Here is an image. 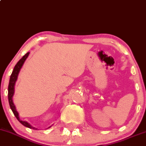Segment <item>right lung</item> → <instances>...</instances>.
<instances>
[{
	"mask_svg": "<svg viewBox=\"0 0 146 146\" xmlns=\"http://www.w3.org/2000/svg\"><path fill=\"white\" fill-rule=\"evenodd\" d=\"M29 52H27L26 54H25L22 58L19 60V61L16 63V65L14 67V70H13L12 73H11V76H10V79H9V86H8V100H9V106H10V108L11 110H12L13 113H14V116H15L16 119H18L19 122L21 123L22 125H23L25 127H29L30 129H34V130H37L36 128L33 127L27 121H21L20 119H19V113L17 112L16 111L15 106H14V103L12 101V96L14 95V85H15V83L17 80V76L18 74H19V71H20L21 68H22L23 65L25 60H26V58H27L28 56Z\"/></svg>",
	"mask_w": 146,
	"mask_h": 146,
	"instance_id": "add662e5",
	"label": "right lung"
}]
</instances>
